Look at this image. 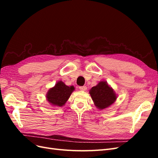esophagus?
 <instances>
[{"instance_id": "obj_1", "label": "esophagus", "mask_w": 158, "mask_h": 158, "mask_svg": "<svg viewBox=\"0 0 158 158\" xmlns=\"http://www.w3.org/2000/svg\"><path fill=\"white\" fill-rule=\"evenodd\" d=\"M79 89L81 90V91H85L87 89V87L86 86H80L79 87Z\"/></svg>"}]
</instances>
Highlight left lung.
Returning <instances> with one entry per match:
<instances>
[{
  "mask_svg": "<svg viewBox=\"0 0 158 158\" xmlns=\"http://www.w3.org/2000/svg\"><path fill=\"white\" fill-rule=\"evenodd\" d=\"M89 94L94 105L99 109L111 106L117 99V95L106 81H101L89 90Z\"/></svg>",
  "mask_w": 158,
  "mask_h": 158,
  "instance_id": "1",
  "label": "left lung"
}]
</instances>
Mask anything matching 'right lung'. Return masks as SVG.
Here are the masks:
<instances>
[{"instance_id": "1", "label": "right lung", "mask_w": 158, "mask_h": 158, "mask_svg": "<svg viewBox=\"0 0 158 158\" xmlns=\"http://www.w3.org/2000/svg\"><path fill=\"white\" fill-rule=\"evenodd\" d=\"M74 90L73 85L68 86L63 82L59 81L54 87L48 90L46 95L47 100L52 106L62 107L67 102Z\"/></svg>"}]
</instances>
